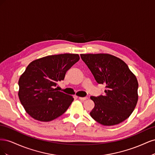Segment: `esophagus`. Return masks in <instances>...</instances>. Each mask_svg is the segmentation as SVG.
Listing matches in <instances>:
<instances>
[{"mask_svg": "<svg viewBox=\"0 0 155 155\" xmlns=\"http://www.w3.org/2000/svg\"><path fill=\"white\" fill-rule=\"evenodd\" d=\"M79 99L80 100H82V101H85L87 99H88V97H79Z\"/></svg>", "mask_w": 155, "mask_h": 155, "instance_id": "obj_1", "label": "esophagus"}]
</instances>
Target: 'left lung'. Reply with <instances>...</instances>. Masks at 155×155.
<instances>
[{
	"instance_id": "obj_1",
	"label": "left lung",
	"mask_w": 155,
	"mask_h": 155,
	"mask_svg": "<svg viewBox=\"0 0 155 155\" xmlns=\"http://www.w3.org/2000/svg\"><path fill=\"white\" fill-rule=\"evenodd\" d=\"M96 81L105 85V94L91 96L95 106L90 112L99 124H119L132 114L138 101V83L127 64L108 54H81Z\"/></svg>"
}]
</instances>
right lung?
Returning a JSON list of instances; mask_svg holds the SVG:
<instances>
[{
    "label": "right lung",
    "mask_w": 155,
    "mask_h": 155,
    "mask_svg": "<svg viewBox=\"0 0 155 155\" xmlns=\"http://www.w3.org/2000/svg\"><path fill=\"white\" fill-rule=\"evenodd\" d=\"M79 60L78 54L48 55L31 62L18 80V97L33 118L50 121L64 113L74 100L72 96L55 88L58 81Z\"/></svg>",
    "instance_id": "right-lung-1"
}]
</instances>
